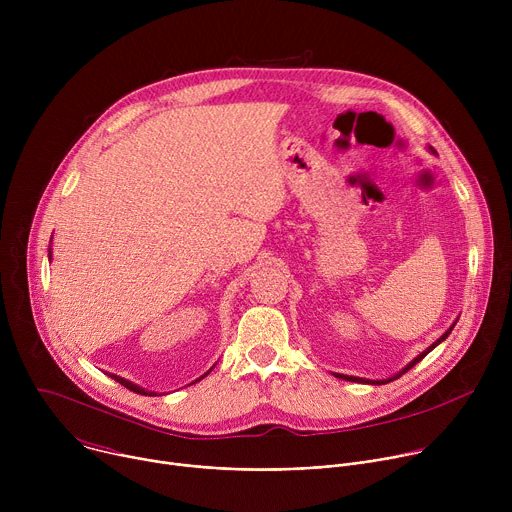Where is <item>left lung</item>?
I'll use <instances>...</instances> for the list:
<instances>
[{
  "label": "left lung",
  "instance_id": "8db88e82",
  "mask_svg": "<svg viewBox=\"0 0 512 512\" xmlns=\"http://www.w3.org/2000/svg\"><path fill=\"white\" fill-rule=\"evenodd\" d=\"M431 152H433V150H431ZM454 326H456V322H454V324H452V326H450V330H446V334H444V336H442V338H437V340H435V342H433V344H431V346H429V348H425V350H423V352H421V354H419V356H415V358H413V360H411V362H409V364H407V367H405V369H403V371H399V373H397V375H393V377H391V379H383V381H371V379H360V377H348V375H340V373H336V375H334V377H338V379H344V381H352V383H367V385H385V383H391V381H395V379H399V377H401V375H403V373H407V371H409V369H411V367H415V364H417V362H419V360H421V358H423V356H427V354H429V352H431V350H433V348H435V346H437V344H440V342H442V340H446V338H448V336H450V332H452V330H454Z\"/></svg>",
  "mask_w": 512,
  "mask_h": 512
}]
</instances>
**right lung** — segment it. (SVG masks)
Returning a JSON list of instances; mask_svg holds the SVG:
<instances>
[{
    "instance_id": "obj_1",
    "label": "right lung",
    "mask_w": 512,
    "mask_h": 512,
    "mask_svg": "<svg viewBox=\"0 0 512 512\" xmlns=\"http://www.w3.org/2000/svg\"><path fill=\"white\" fill-rule=\"evenodd\" d=\"M48 257H50V253H48ZM206 375H208V373H206ZM206 375H202L200 379H204ZM109 377H111V379H115V381H117L119 385H123L125 389L133 391V393H139V395H156V393H150V391H145V389H141V387H137V385H133V383H129L127 379H121V377H117V375H109ZM200 379H198V381H200Z\"/></svg>"
}]
</instances>
